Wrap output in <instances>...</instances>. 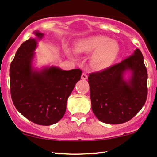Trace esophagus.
<instances>
[{"label": "esophagus", "instance_id": "esophagus-1", "mask_svg": "<svg viewBox=\"0 0 157 157\" xmlns=\"http://www.w3.org/2000/svg\"><path fill=\"white\" fill-rule=\"evenodd\" d=\"M87 78H88L87 75H86V74H85V73H82V75H81V79L85 80H87Z\"/></svg>", "mask_w": 157, "mask_h": 157}]
</instances>
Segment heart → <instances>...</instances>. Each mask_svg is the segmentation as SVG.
I'll list each match as a JSON object with an SVG mask.
<instances>
[{"label":"heart","instance_id":"1","mask_svg":"<svg viewBox=\"0 0 157 157\" xmlns=\"http://www.w3.org/2000/svg\"><path fill=\"white\" fill-rule=\"evenodd\" d=\"M75 50L78 54L92 53L90 66L96 71L105 70L113 63L120 52V46L115 40L105 36H91L76 43Z\"/></svg>","mask_w":157,"mask_h":157}]
</instances>
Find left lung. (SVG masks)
Instances as JSON below:
<instances>
[{
    "label": "left lung",
    "mask_w": 157,
    "mask_h": 157,
    "mask_svg": "<svg viewBox=\"0 0 157 157\" xmlns=\"http://www.w3.org/2000/svg\"><path fill=\"white\" fill-rule=\"evenodd\" d=\"M126 72L130 75L128 78ZM91 109L100 121L108 124L128 122L147 99V72L143 55L136 48L130 57L89 77Z\"/></svg>",
    "instance_id": "1"
}]
</instances>
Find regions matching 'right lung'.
<instances>
[{
	"instance_id": "right-lung-1",
	"label": "right lung",
	"mask_w": 157,
	"mask_h": 157,
	"mask_svg": "<svg viewBox=\"0 0 157 157\" xmlns=\"http://www.w3.org/2000/svg\"><path fill=\"white\" fill-rule=\"evenodd\" d=\"M35 38L21 44L10 68L11 96L17 111L29 120L51 125L62 119L66 102L80 80V69L66 71L55 66H34L35 49L44 34L36 30Z\"/></svg>"
}]
</instances>
